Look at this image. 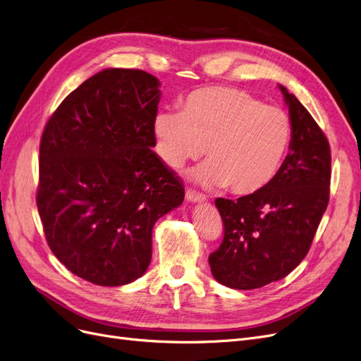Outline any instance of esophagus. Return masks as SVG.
<instances>
[{"mask_svg":"<svg viewBox=\"0 0 361 361\" xmlns=\"http://www.w3.org/2000/svg\"><path fill=\"white\" fill-rule=\"evenodd\" d=\"M185 199H188L189 202H204V201H207L205 195L199 193L196 190H192V189H189L188 192H185Z\"/></svg>","mask_w":361,"mask_h":361,"instance_id":"esophagus-1","label":"esophagus"}]
</instances>
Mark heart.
<instances>
[{
  "mask_svg": "<svg viewBox=\"0 0 361 361\" xmlns=\"http://www.w3.org/2000/svg\"><path fill=\"white\" fill-rule=\"evenodd\" d=\"M153 132L166 166L178 169L207 149L209 160L192 177L248 196L275 178L290 149L293 123L283 109L264 105L245 90L209 86L190 92L181 111L157 113Z\"/></svg>",
  "mask_w": 361,
  "mask_h": 361,
  "instance_id": "obj_1",
  "label": "heart"
}]
</instances>
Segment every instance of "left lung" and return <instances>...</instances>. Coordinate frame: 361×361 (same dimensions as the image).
I'll return each mask as SVG.
<instances>
[{
  "label": "left lung",
  "instance_id": "8db88e82",
  "mask_svg": "<svg viewBox=\"0 0 361 361\" xmlns=\"http://www.w3.org/2000/svg\"><path fill=\"white\" fill-rule=\"evenodd\" d=\"M279 89L293 123L281 168L255 195L216 199L224 236L208 262L212 276L231 288H260L287 276L308 255L329 204V141L299 99Z\"/></svg>",
  "mask_w": 361,
  "mask_h": 361
}]
</instances>
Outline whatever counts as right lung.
I'll use <instances>...</instances> for the list:
<instances>
[{"label":"right lung","instance_id":"right-lung-1","mask_svg":"<svg viewBox=\"0 0 361 361\" xmlns=\"http://www.w3.org/2000/svg\"><path fill=\"white\" fill-rule=\"evenodd\" d=\"M159 80L109 68L66 97L39 142L37 207L65 268L116 287L142 276L154 223L183 204V181L153 150Z\"/></svg>","mask_w":361,"mask_h":361}]
</instances>
